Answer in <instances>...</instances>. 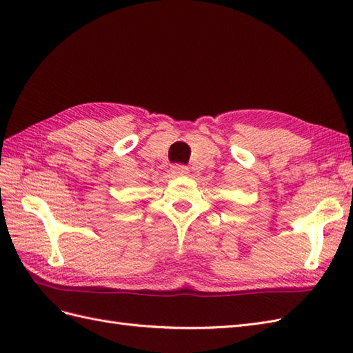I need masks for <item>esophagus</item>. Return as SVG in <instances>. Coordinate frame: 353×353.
I'll return each mask as SVG.
<instances>
[{
  "mask_svg": "<svg viewBox=\"0 0 353 353\" xmlns=\"http://www.w3.org/2000/svg\"><path fill=\"white\" fill-rule=\"evenodd\" d=\"M170 170H172L174 175H187L188 174V168L184 166V165H172V168H170Z\"/></svg>",
  "mask_w": 353,
  "mask_h": 353,
  "instance_id": "34e87169",
  "label": "esophagus"
}]
</instances>
